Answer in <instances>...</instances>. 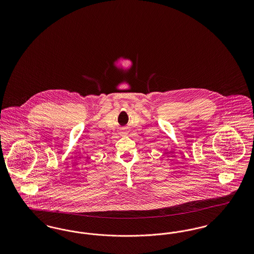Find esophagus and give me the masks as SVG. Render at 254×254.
<instances>
[{"instance_id":"1","label":"esophagus","mask_w":254,"mask_h":254,"mask_svg":"<svg viewBox=\"0 0 254 254\" xmlns=\"http://www.w3.org/2000/svg\"><path fill=\"white\" fill-rule=\"evenodd\" d=\"M126 134H127V132H126V131H122L121 132V135H123V136H125Z\"/></svg>"}]
</instances>
